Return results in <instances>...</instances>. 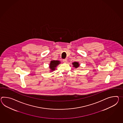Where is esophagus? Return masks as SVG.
I'll use <instances>...</instances> for the list:
<instances>
[{"mask_svg":"<svg viewBox=\"0 0 123 123\" xmlns=\"http://www.w3.org/2000/svg\"><path fill=\"white\" fill-rule=\"evenodd\" d=\"M63 63H67V61H68V60L67 59H63Z\"/></svg>","mask_w":123,"mask_h":123,"instance_id":"esophagus-1","label":"esophagus"}]
</instances>
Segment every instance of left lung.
<instances>
[{"label": "left lung", "instance_id": "left-lung-1", "mask_svg": "<svg viewBox=\"0 0 123 123\" xmlns=\"http://www.w3.org/2000/svg\"><path fill=\"white\" fill-rule=\"evenodd\" d=\"M72 64H73V67H74L75 68H77L78 67H79L80 66L79 63L77 62H74L72 63Z\"/></svg>", "mask_w": 123, "mask_h": 123}]
</instances>
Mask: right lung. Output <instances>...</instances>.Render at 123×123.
Instances as JSON below:
<instances>
[{"instance_id": "add662e5", "label": "right lung", "mask_w": 123, "mask_h": 123, "mask_svg": "<svg viewBox=\"0 0 123 123\" xmlns=\"http://www.w3.org/2000/svg\"><path fill=\"white\" fill-rule=\"evenodd\" d=\"M60 63V61L51 60L49 64V68L51 69V72L54 71L56 68L57 66H58Z\"/></svg>"}]
</instances>
